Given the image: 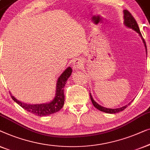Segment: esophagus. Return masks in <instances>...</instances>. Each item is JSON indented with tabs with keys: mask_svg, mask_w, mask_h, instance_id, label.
I'll use <instances>...</instances> for the list:
<instances>
[{
	"mask_svg": "<svg viewBox=\"0 0 150 150\" xmlns=\"http://www.w3.org/2000/svg\"><path fill=\"white\" fill-rule=\"evenodd\" d=\"M73 68L75 69H80L83 66V62L80 59H76L73 61Z\"/></svg>",
	"mask_w": 150,
	"mask_h": 150,
	"instance_id": "esophagus-1",
	"label": "esophagus"
}]
</instances>
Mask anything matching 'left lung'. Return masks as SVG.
I'll return each mask as SVG.
<instances>
[{
  "label": "left lung",
  "mask_w": 150,
  "mask_h": 150,
  "mask_svg": "<svg viewBox=\"0 0 150 150\" xmlns=\"http://www.w3.org/2000/svg\"><path fill=\"white\" fill-rule=\"evenodd\" d=\"M124 24L125 26L127 27V28H131L132 30H134V31H136L137 33L139 36L141 37V39H142V41L143 42V43H144V45H145V50H146V53H147V46H146V43H145V41H144V39H143L142 35H141V33L140 32V30H139V26L137 24V23L136 20H134V18H133V16H132L131 13L128 11V10H124ZM90 98H91V100H92V104L94 107H96L97 109H98V110H100V111H103V112H105L107 113H116L120 112V111H122L125 109L126 107H127L128 105H129L131 102L128 103V105H125V106L124 107H120V108H116V109H109V108H106V107H104L103 106H101V105H98V103H97L95 100H94L93 98H92V96L91 93H90Z\"/></svg>",
  "instance_id": "8db88e82"
}]
</instances>
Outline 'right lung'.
<instances>
[{
    "instance_id": "add662e5",
    "label": "right lung",
    "mask_w": 150,
    "mask_h": 150,
    "mask_svg": "<svg viewBox=\"0 0 150 150\" xmlns=\"http://www.w3.org/2000/svg\"><path fill=\"white\" fill-rule=\"evenodd\" d=\"M71 73H72V69L71 67H69L60 75L56 83V96L53 100L49 103H41V104H28V103L20 101L13 96H12L11 94H10L15 102L18 103L20 106L28 112H30L38 116L49 115L52 113L58 112L62 108L64 103V87Z\"/></svg>"
}]
</instances>
